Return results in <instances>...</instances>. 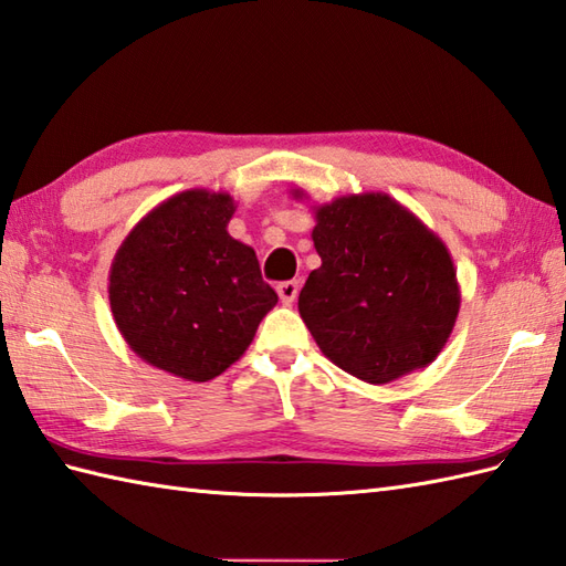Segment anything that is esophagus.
Segmentation results:
<instances>
[{
	"instance_id": "1",
	"label": "esophagus",
	"mask_w": 566,
	"mask_h": 566,
	"mask_svg": "<svg viewBox=\"0 0 566 566\" xmlns=\"http://www.w3.org/2000/svg\"><path fill=\"white\" fill-rule=\"evenodd\" d=\"M275 291H279V297H281L283 305H293L295 297H297V291H300V283L297 281H283V283H279Z\"/></svg>"
}]
</instances>
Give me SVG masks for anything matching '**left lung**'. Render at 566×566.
<instances>
[{
	"mask_svg": "<svg viewBox=\"0 0 566 566\" xmlns=\"http://www.w3.org/2000/svg\"><path fill=\"white\" fill-rule=\"evenodd\" d=\"M293 198H305L293 188ZM322 266L297 310L322 354L354 378L385 385L441 354L460 312L458 273L441 237L387 193L315 206Z\"/></svg>",
	"mask_w": 566,
	"mask_h": 566,
	"instance_id": "1",
	"label": "left lung"
}]
</instances>
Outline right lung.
<instances>
[{"label": "right lung", "instance_id": "add662e5", "mask_svg": "<svg viewBox=\"0 0 566 566\" xmlns=\"http://www.w3.org/2000/svg\"><path fill=\"white\" fill-rule=\"evenodd\" d=\"M234 198L191 188L135 224L108 273L111 312L137 356L191 382L218 378L279 303L254 249L228 232Z\"/></svg>", "mask_w": 566, "mask_h": 566}]
</instances>
